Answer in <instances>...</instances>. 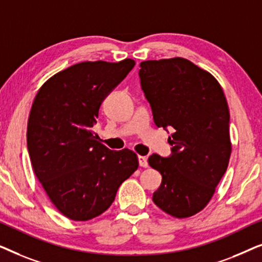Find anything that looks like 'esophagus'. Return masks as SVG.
I'll use <instances>...</instances> for the list:
<instances>
[{
	"label": "esophagus",
	"instance_id": "34e87169",
	"mask_svg": "<svg viewBox=\"0 0 262 262\" xmlns=\"http://www.w3.org/2000/svg\"><path fill=\"white\" fill-rule=\"evenodd\" d=\"M138 162H139V166L143 167V168H146L149 166L148 159H146L145 156H138Z\"/></svg>",
	"mask_w": 262,
	"mask_h": 262
}]
</instances>
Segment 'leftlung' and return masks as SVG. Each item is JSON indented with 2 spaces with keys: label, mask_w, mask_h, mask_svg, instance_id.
I'll use <instances>...</instances> for the list:
<instances>
[{
  "label": "left lung",
  "mask_w": 262,
  "mask_h": 262,
  "mask_svg": "<svg viewBox=\"0 0 262 262\" xmlns=\"http://www.w3.org/2000/svg\"><path fill=\"white\" fill-rule=\"evenodd\" d=\"M139 77L155 124L173 127V155L148 160L162 175L152 200L171 217H192L209 204L230 159L223 89L209 71L181 57L142 62Z\"/></svg>",
  "instance_id": "1"
}]
</instances>
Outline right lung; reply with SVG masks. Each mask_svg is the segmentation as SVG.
<instances>
[{"label": "right lung", "instance_id": "1", "mask_svg": "<svg viewBox=\"0 0 262 262\" xmlns=\"http://www.w3.org/2000/svg\"><path fill=\"white\" fill-rule=\"evenodd\" d=\"M135 60L74 64L39 89L27 123V148L35 177L57 210L73 221L100 216L138 168L132 150H110L93 125L100 105L126 77Z\"/></svg>", "mask_w": 262, "mask_h": 262}]
</instances>
